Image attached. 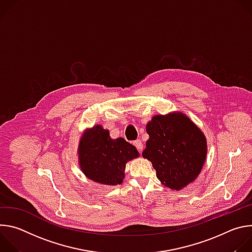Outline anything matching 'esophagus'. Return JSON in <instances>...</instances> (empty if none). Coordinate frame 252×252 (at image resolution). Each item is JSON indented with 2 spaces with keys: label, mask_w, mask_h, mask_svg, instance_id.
<instances>
[{
  "label": "esophagus",
  "mask_w": 252,
  "mask_h": 252,
  "mask_svg": "<svg viewBox=\"0 0 252 252\" xmlns=\"http://www.w3.org/2000/svg\"><path fill=\"white\" fill-rule=\"evenodd\" d=\"M133 145H134V147L137 149V151H138L139 153H141V152H142V150H143V145H142L141 140L137 139V140L133 141Z\"/></svg>",
  "instance_id": "34e87169"
}]
</instances>
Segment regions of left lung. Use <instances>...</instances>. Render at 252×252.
<instances>
[{
	"mask_svg": "<svg viewBox=\"0 0 252 252\" xmlns=\"http://www.w3.org/2000/svg\"><path fill=\"white\" fill-rule=\"evenodd\" d=\"M147 132L142 157L153 163L158 181L176 191L194 182L207 155L202 130L184 113L172 112L153 117Z\"/></svg>",
	"mask_w": 252,
	"mask_h": 252,
	"instance_id": "left-lung-1",
	"label": "left lung"
}]
</instances>
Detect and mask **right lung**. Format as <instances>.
Masks as SVG:
<instances>
[{"label": "right lung", "mask_w": 252, "mask_h": 252, "mask_svg": "<svg viewBox=\"0 0 252 252\" xmlns=\"http://www.w3.org/2000/svg\"><path fill=\"white\" fill-rule=\"evenodd\" d=\"M78 156L80 168L89 179L113 187L123 183L126 162L139 154L125 138L113 139L109 130L95 125L81 137Z\"/></svg>", "instance_id": "add662e5"}]
</instances>
